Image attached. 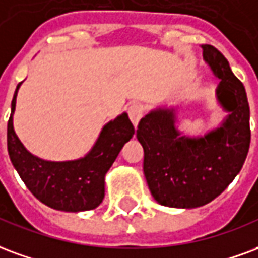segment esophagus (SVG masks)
I'll use <instances>...</instances> for the list:
<instances>
[{
	"instance_id": "34e87169",
	"label": "esophagus",
	"mask_w": 258,
	"mask_h": 258,
	"mask_svg": "<svg viewBox=\"0 0 258 258\" xmlns=\"http://www.w3.org/2000/svg\"><path fill=\"white\" fill-rule=\"evenodd\" d=\"M127 114H129V118H131L133 126L136 127L139 125V122L143 118V107L140 104H132L127 110Z\"/></svg>"
}]
</instances>
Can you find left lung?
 <instances>
[{
  "mask_svg": "<svg viewBox=\"0 0 258 258\" xmlns=\"http://www.w3.org/2000/svg\"><path fill=\"white\" fill-rule=\"evenodd\" d=\"M205 63L219 85L216 100L227 112L217 127L189 136L180 131L178 106H159L139 123L137 140L144 150V176L158 204L194 209L223 192L245 163L250 146V110L243 84L223 53L202 45Z\"/></svg>",
  "mask_w": 258,
  "mask_h": 258,
  "instance_id": "8db88e82",
  "label": "left lung"
}]
</instances>
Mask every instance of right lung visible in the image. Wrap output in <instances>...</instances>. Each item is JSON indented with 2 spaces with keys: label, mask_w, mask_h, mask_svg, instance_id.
Returning a JSON list of instances; mask_svg holds the SVG:
<instances>
[{
  "label": "right lung",
  "mask_w": 258,
  "mask_h": 258,
  "mask_svg": "<svg viewBox=\"0 0 258 258\" xmlns=\"http://www.w3.org/2000/svg\"><path fill=\"white\" fill-rule=\"evenodd\" d=\"M15 90L8 121V152L13 168L35 198L61 212L93 210L104 199V180L118 154L135 135L126 112L101 127L95 144L84 157L70 161H48L24 147L13 129L18 90Z\"/></svg>",
  "instance_id": "1"
}]
</instances>
